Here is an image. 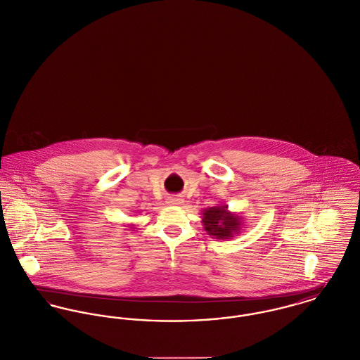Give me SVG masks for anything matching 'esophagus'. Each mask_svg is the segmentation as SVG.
I'll use <instances>...</instances> for the list:
<instances>
[{"instance_id": "1", "label": "esophagus", "mask_w": 360, "mask_h": 360, "mask_svg": "<svg viewBox=\"0 0 360 360\" xmlns=\"http://www.w3.org/2000/svg\"><path fill=\"white\" fill-rule=\"evenodd\" d=\"M184 198H181V197H171L167 200V204L169 205H172V207H179V205H182L184 204Z\"/></svg>"}]
</instances>
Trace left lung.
Wrapping results in <instances>:
<instances>
[{
  "label": "left lung",
  "mask_w": 360,
  "mask_h": 360,
  "mask_svg": "<svg viewBox=\"0 0 360 360\" xmlns=\"http://www.w3.org/2000/svg\"><path fill=\"white\" fill-rule=\"evenodd\" d=\"M202 226L208 235L216 239H231L242 231L245 221L236 212L229 211V205H216L201 212Z\"/></svg>",
  "instance_id": "1"
}]
</instances>
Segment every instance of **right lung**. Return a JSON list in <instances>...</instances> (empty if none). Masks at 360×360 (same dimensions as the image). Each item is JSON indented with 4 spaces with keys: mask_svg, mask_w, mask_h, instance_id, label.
I'll list each match as a JSON object with an SVG mask.
<instances>
[{
    "mask_svg": "<svg viewBox=\"0 0 360 360\" xmlns=\"http://www.w3.org/2000/svg\"><path fill=\"white\" fill-rule=\"evenodd\" d=\"M127 227H129L127 230H130V231H134V226H133V224H129Z\"/></svg>",
    "mask_w": 360,
    "mask_h": 360,
    "instance_id": "1",
    "label": "right lung"
}]
</instances>
